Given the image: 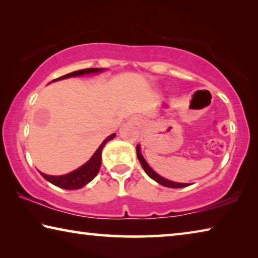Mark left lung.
Here are the masks:
<instances>
[{"instance_id": "8db88e82", "label": "left lung", "mask_w": 258, "mask_h": 258, "mask_svg": "<svg viewBox=\"0 0 258 258\" xmlns=\"http://www.w3.org/2000/svg\"><path fill=\"white\" fill-rule=\"evenodd\" d=\"M137 155H138V159L140 160V164H141L142 168L145 169V172L152 178V180H155L156 182H158L159 184L164 185V186H167V187H184V186L189 185V184H187V183H177V182L168 181V180H166V178L158 175V174H157L155 171H152L150 166L147 164V161L142 157L141 152H140V146H137Z\"/></svg>"}]
</instances>
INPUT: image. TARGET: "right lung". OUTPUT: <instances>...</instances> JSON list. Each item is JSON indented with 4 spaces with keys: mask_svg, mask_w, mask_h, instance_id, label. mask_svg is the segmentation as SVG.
Returning <instances> with one entry per match:
<instances>
[{
    "mask_svg": "<svg viewBox=\"0 0 258 258\" xmlns=\"http://www.w3.org/2000/svg\"><path fill=\"white\" fill-rule=\"evenodd\" d=\"M102 72L101 68H87V69H81V71L73 72L71 74H67V75H63L59 78H55L53 81H59V80H64V78L74 77V76H80L84 75V74H92V73H99ZM52 81V82H53ZM116 137V134H111L104 140L101 143V146L98 148V150L94 152V155L91 157V159L84 164L82 167L77 168L76 171L72 173H68L66 175H60V176H52V175H46V174L41 173V175L45 178L46 181H49L52 184L61 187V189L66 190H76L81 189L87 183L91 182L93 178L97 176L99 173V169L101 167V151L103 147L106 146L108 141H110L113 138Z\"/></svg>",
    "mask_w": 258,
    "mask_h": 258,
    "instance_id": "obj_1",
    "label": "right lung"
}]
</instances>
